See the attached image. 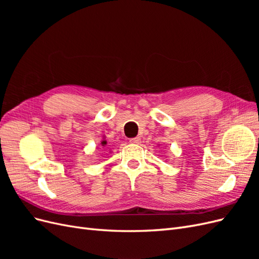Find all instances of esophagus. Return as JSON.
Wrapping results in <instances>:
<instances>
[{
    "label": "esophagus",
    "instance_id": "1",
    "mask_svg": "<svg viewBox=\"0 0 259 259\" xmlns=\"http://www.w3.org/2000/svg\"><path fill=\"white\" fill-rule=\"evenodd\" d=\"M130 143L132 144H139L140 143V138L139 137H135V138H131Z\"/></svg>",
    "mask_w": 259,
    "mask_h": 259
}]
</instances>
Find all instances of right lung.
<instances>
[{"instance_id":"1","label":"right lung","mask_w":259,"mask_h":259,"mask_svg":"<svg viewBox=\"0 0 259 259\" xmlns=\"http://www.w3.org/2000/svg\"><path fill=\"white\" fill-rule=\"evenodd\" d=\"M101 145H103V146L107 145V142H106V140H104V142H103V143H101Z\"/></svg>"}]
</instances>
